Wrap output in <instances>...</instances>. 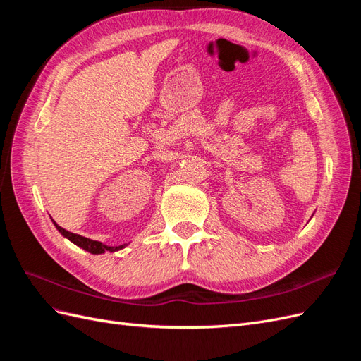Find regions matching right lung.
I'll use <instances>...</instances> for the list:
<instances>
[{
    "mask_svg": "<svg viewBox=\"0 0 361 361\" xmlns=\"http://www.w3.org/2000/svg\"><path fill=\"white\" fill-rule=\"evenodd\" d=\"M52 223H54V226L57 227V231H59L64 238H68L71 243H73L75 245H78L80 248H82V250H85V251H89V253H92V255H102V253H105V251H110V253H114V251H118V250H122V248L126 247V244H123V245H116V247L105 245V244H102V243H99V241H93V239H89V238H84V236H81V235H76V233L68 232L66 228L60 227L54 220H52Z\"/></svg>",
    "mask_w": 361,
    "mask_h": 361,
    "instance_id": "1",
    "label": "right lung"
}]
</instances>
